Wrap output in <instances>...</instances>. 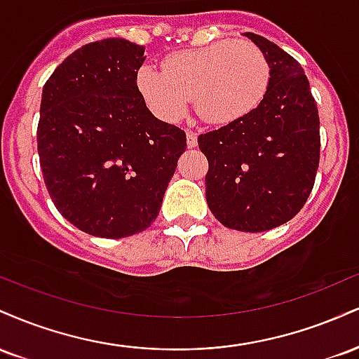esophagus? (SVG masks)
Instances as JSON below:
<instances>
[{
  "label": "esophagus",
  "instance_id": "34e87169",
  "mask_svg": "<svg viewBox=\"0 0 359 359\" xmlns=\"http://www.w3.org/2000/svg\"><path fill=\"white\" fill-rule=\"evenodd\" d=\"M187 147L194 148L197 147V135L194 131H187Z\"/></svg>",
  "mask_w": 359,
  "mask_h": 359
}]
</instances>
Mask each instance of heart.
Masks as SVG:
<instances>
[{"label": "heart", "mask_w": 359, "mask_h": 359, "mask_svg": "<svg viewBox=\"0 0 359 359\" xmlns=\"http://www.w3.org/2000/svg\"><path fill=\"white\" fill-rule=\"evenodd\" d=\"M269 57L250 40H221L163 60V71L143 65L137 86L156 116L177 121L191 97L211 123H229L253 111L270 86Z\"/></svg>", "instance_id": "1"}]
</instances>
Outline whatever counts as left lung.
Listing matches in <instances>:
<instances>
[{
  "mask_svg": "<svg viewBox=\"0 0 359 359\" xmlns=\"http://www.w3.org/2000/svg\"><path fill=\"white\" fill-rule=\"evenodd\" d=\"M245 35L269 57V90L253 111L197 143L209 162L205 199L214 217L229 229L259 233L290 221L312 192L319 111L299 62L263 36Z\"/></svg>",
  "mask_w": 359,
  "mask_h": 359,
  "instance_id": "1",
  "label": "left lung"
}]
</instances>
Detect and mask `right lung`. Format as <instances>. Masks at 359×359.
<instances>
[{"instance_id": "right-lung-1", "label": "right lung", "mask_w": 359, "mask_h": 359, "mask_svg": "<svg viewBox=\"0 0 359 359\" xmlns=\"http://www.w3.org/2000/svg\"><path fill=\"white\" fill-rule=\"evenodd\" d=\"M143 52L118 36L90 42L43 86L36 128L43 182L57 211L93 236L150 228L187 148L184 130L156 119L140 94Z\"/></svg>"}]
</instances>
